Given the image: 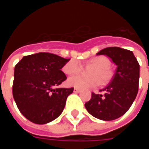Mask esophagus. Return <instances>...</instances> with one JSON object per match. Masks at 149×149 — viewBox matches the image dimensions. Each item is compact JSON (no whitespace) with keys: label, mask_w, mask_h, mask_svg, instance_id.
<instances>
[{"label":"esophagus","mask_w":149,"mask_h":149,"mask_svg":"<svg viewBox=\"0 0 149 149\" xmlns=\"http://www.w3.org/2000/svg\"><path fill=\"white\" fill-rule=\"evenodd\" d=\"M73 92H74L75 93H80V92H81V90H80L79 88H75L74 89H73Z\"/></svg>","instance_id":"esophagus-1"}]
</instances>
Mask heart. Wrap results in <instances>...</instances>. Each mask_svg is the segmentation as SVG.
I'll return each mask as SVG.
<instances>
[{"instance_id": "b5f03b06", "label": "heart", "mask_w": 149, "mask_h": 149, "mask_svg": "<svg viewBox=\"0 0 149 149\" xmlns=\"http://www.w3.org/2000/svg\"><path fill=\"white\" fill-rule=\"evenodd\" d=\"M110 60L105 56H97L85 62L87 66L94 67L89 72L91 77L87 78L81 76H75L70 77L67 81L68 86L76 88H88L94 87L100 83L107 84L112 78V72L109 68ZM62 70L65 74L72 76L79 74L82 70V65L77 60L72 59L65 64Z\"/></svg>"}]
</instances>
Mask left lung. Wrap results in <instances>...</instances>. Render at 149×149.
Wrapping results in <instances>:
<instances>
[{
  "label": "left lung",
  "instance_id": "1",
  "mask_svg": "<svg viewBox=\"0 0 149 149\" xmlns=\"http://www.w3.org/2000/svg\"><path fill=\"white\" fill-rule=\"evenodd\" d=\"M97 55H106L116 65V72L108 86L92 93L89 101L84 104L94 117L102 120H112L125 114L133 103L138 93L140 65L133 52L119 47H109Z\"/></svg>",
  "mask_w": 149,
  "mask_h": 149
}]
</instances>
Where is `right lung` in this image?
Returning <instances> with one entry per match:
<instances>
[{"label": "right lung", "instance_id": "1", "mask_svg": "<svg viewBox=\"0 0 149 149\" xmlns=\"http://www.w3.org/2000/svg\"><path fill=\"white\" fill-rule=\"evenodd\" d=\"M69 59L39 52L16 65L13 96L19 111L33 123L44 125L61 114L73 88H56L67 77L61 70Z\"/></svg>", "mask_w": 149, "mask_h": 149}]
</instances>
